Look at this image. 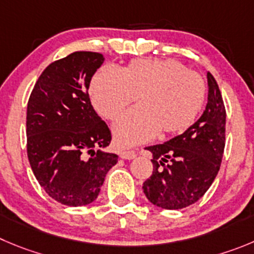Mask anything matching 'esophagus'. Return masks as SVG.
I'll return each mask as SVG.
<instances>
[{
  "label": "esophagus",
  "mask_w": 254,
  "mask_h": 254,
  "mask_svg": "<svg viewBox=\"0 0 254 254\" xmlns=\"http://www.w3.org/2000/svg\"><path fill=\"white\" fill-rule=\"evenodd\" d=\"M136 155H138V153H136L135 150H125L120 153V156H122L123 159H127V160L134 159Z\"/></svg>",
  "instance_id": "esophagus-1"
}]
</instances>
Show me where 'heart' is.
Wrapping results in <instances>:
<instances>
[{"label":"heart","instance_id":"obj_1","mask_svg":"<svg viewBox=\"0 0 254 254\" xmlns=\"http://www.w3.org/2000/svg\"><path fill=\"white\" fill-rule=\"evenodd\" d=\"M205 82L195 71L173 59H138L124 68L105 66L92 79L90 96L101 116L114 120L139 96L114 125L119 146L181 134L193 125L205 100Z\"/></svg>","mask_w":254,"mask_h":254}]
</instances>
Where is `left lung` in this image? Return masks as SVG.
<instances>
[{
    "instance_id": "1",
    "label": "left lung",
    "mask_w": 254,
    "mask_h": 254,
    "mask_svg": "<svg viewBox=\"0 0 254 254\" xmlns=\"http://www.w3.org/2000/svg\"><path fill=\"white\" fill-rule=\"evenodd\" d=\"M208 103L203 115L183 134L148 146L153 173L144 182L148 200L163 209L198 202L214 182L226 145V108L217 81L207 73Z\"/></svg>"
}]
</instances>
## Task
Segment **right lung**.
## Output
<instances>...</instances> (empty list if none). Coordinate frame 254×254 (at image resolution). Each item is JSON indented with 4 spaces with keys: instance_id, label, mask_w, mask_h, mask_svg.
<instances>
[{
    "instance_id": "add662e5",
    "label": "right lung",
    "mask_w": 254,
    "mask_h": 254,
    "mask_svg": "<svg viewBox=\"0 0 254 254\" xmlns=\"http://www.w3.org/2000/svg\"><path fill=\"white\" fill-rule=\"evenodd\" d=\"M99 52L76 51L50 64L27 103V156L44 190L61 204L98 198L118 155L105 153L111 131L91 105L90 81L103 65Z\"/></svg>"
}]
</instances>
